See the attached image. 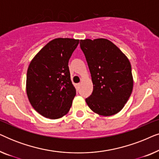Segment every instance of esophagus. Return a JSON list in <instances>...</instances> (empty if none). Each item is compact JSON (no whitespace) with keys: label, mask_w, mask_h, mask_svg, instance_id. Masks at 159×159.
<instances>
[{"label":"esophagus","mask_w":159,"mask_h":159,"mask_svg":"<svg viewBox=\"0 0 159 159\" xmlns=\"http://www.w3.org/2000/svg\"><path fill=\"white\" fill-rule=\"evenodd\" d=\"M80 85H81V83H78V84H77V88H80Z\"/></svg>","instance_id":"34e87169"}]
</instances>
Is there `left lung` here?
<instances>
[{
    "instance_id": "1",
    "label": "left lung",
    "mask_w": 159,
    "mask_h": 159,
    "mask_svg": "<svg viewBox=\"0 0 159 159\" xmlns=\"http://www.w3.org/2000/svg\"><path fill=\"white\" fill-rule=\"evenodd\" d=\"M90 69L93 90L85 101L93 111L112 116L120 111L131 95V64L122 51L107 39L80 40Z\"/></svg>"
}]
</instances>
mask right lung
<instances>
[{"label":"right lung","instance_id":"add662e5","mask_svg":"<svg viewBox=\"0 0 159 159\" xmlns=\"http://www.w3.org/2000/svg\"><path fill=\"white\" fill-rule=\"evenodd\" d=\"M80 40L56 38L32 58L27 69L26 90L34 109L45 118L56 119L70 109L76 95L68 63Z\"/></svg>","mask_w":159,"mask_h":159}]
</instances>
